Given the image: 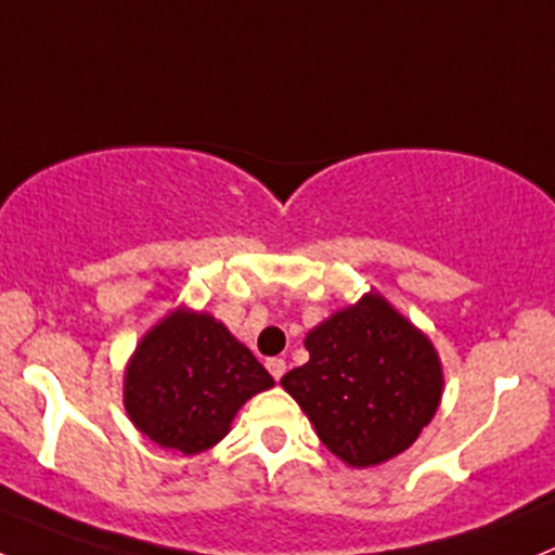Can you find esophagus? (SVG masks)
I'll use <instances>...</instances> for the list:
<instances>
[{
	"mask_svg": "<svg viewBox=\"0 0 555 555\" xmlns=\"http://www.w3.org/2000/svg\"><path fill=\"white\" fill-rule=\"evenodd\" d=\"M266 369L271 371L273 379L279 382V379H282V376H284V371H287V363H284V358H268Z\"/></svg>",
	"mask_w": 555,
	"mask_h": 555,
	"instance_id": "esophagus-1",
	"label": "esophagus"
}]
</instances>
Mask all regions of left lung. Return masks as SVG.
Returning a JSON list of instances; mask_svg holds the SVG:
<instances>
[{
    "label": "left lung",
    "mask_w": 555,
    "mask_h": 555,
    "mask_svg": "<svg viewBox=\"0 0 555 555\" xmlns=\"http://www.w3.org/2000/svg\"><path fill=\"white\" fill-rule=\"evenodd\" d=\"M306 347L310 361L284 374L282 387L345 464L376 466L403 453L440 405L435 347L385 297L334 313Z\"/></svg>",
    "instance_id": "8db88e82"
}]
</instances>
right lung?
I'll return each instance as SVG.
<instances>
[{"mask_svg":"<svg viewBox=\"0 0 555 555\" xmlns=\"http://www.w3.org/2000/svg\"><path fill=\"white\" fill-rule=\"evenodd\" d=\"M271 374L208 313L176 310L133 352L126 411L139 431L176 453L208 450Z\"/></svg>","mask_w":555,"mask_h":555,"instance_id":"1","label":"right lung"}]
</instances>
